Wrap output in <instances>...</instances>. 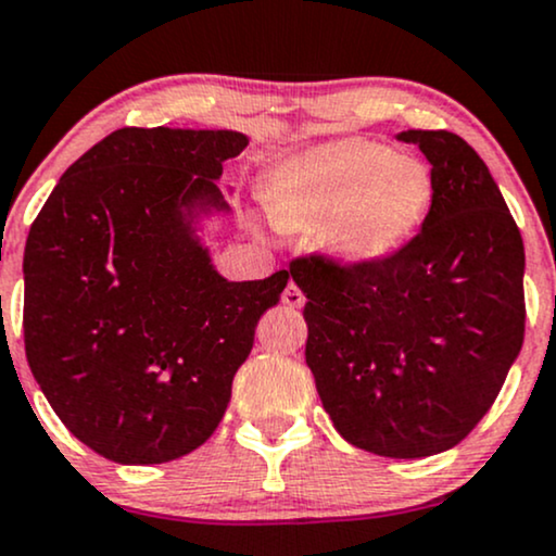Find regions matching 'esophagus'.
<instances>
[{"mask_svg":"<svg viewBox=\"0 0 556 556\" xmlns=\"http://www.w3.org/2000/svg\"><path fill=\"white\" fill-rule=\"evenodd\" d=\"M282 303L290 305V307H303L305 305V295L300 292L298 285H287L285 292H282Z\"/></svg>","mask_w":556,"mask_h":556,"instance_id":"obj_1","label":"esophagus"}]
</instances>
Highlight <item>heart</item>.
Segmentation results:
<instances>
[{"label":"heart","mask_w":556,"mask_h":556,"mask_svg":"<svg viewBox=\"0 0 556 556\" xmlns=\"http://www.w3.org/2000/svg\"><path fill=\"white\" fill-rule=\"evenodd\" d=\"M266 217L285 232H316L344 266L396 256L422 230L434 173L422 157L367 137H337L274 163L258 189Z\"/></svg>","instance_id":"heart-1"}]
</instances>
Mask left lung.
Masks as SVG:
<instances>
[{
	"label": "left lung",
	"instance_id": "8db88e82",
	"mask_svg": "<svg viewBox=\"0 0 556 556\" xmlns=\"http://www.w3.org/2000/svg\"><path fill=\"white\" fill-rule=\"evenodd\" d=\"M434 173L422 230L396 256L290 266L305 303V363L346 443L388 458L458 445L490 412L523 346V238L471 144L409 129Z\"/></svg>",
	"mask_w": 556,
	"mask_h": 556
}]
</instances>
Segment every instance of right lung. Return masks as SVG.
Masks as SVG:
<instances>
[{"label":"right lung","instance_id":"add662e5","mask_svg":"<svg viewBox=\"0 0 556 556\" xmlns=\"http://www.w3.org/2000/svg\"><path fill=\"white\" fill-rule=\"evenodd\" d=\"M249 137L116 129L72 163L25 243V354L66 430L116 464H165L217 430L258 318L290 274L227 282L193 230Z\"/></svg>","mask_w":556,"mask_h":556}]
</instances>
